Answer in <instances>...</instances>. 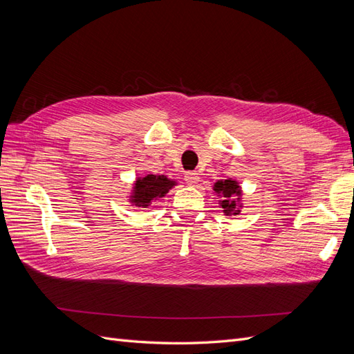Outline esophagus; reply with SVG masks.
<instances>
[{"mask_svg": "<svg viewBox=\"0 0 354 354\" xmlns=\"http://www.w3.org/2000/svg\"><path fill=\"white\" fill-rule=\"evenodd\" d=\"M185 180L189 186H196L199 181V174L196 173V171H187V173L185 174Z\"/></svg>", "mask_w": 354, "mask_h": 354, "instance_id": "34e87169", "label": "esophagus"}]
</instances>
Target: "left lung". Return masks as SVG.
Here are the masks:
<instances>
[{
    "instance_id": "8db88e82",
    "label": "left lung",
    "mask_w": 354,
    "mask_h": 354,
    "mask_svg": "<svg viewBox=\"0 0 354 354\" xmlns=\"http://www.w3.org/2000/svg\"><path fill=\"white\" fill-rule=\"evenodd\" d=\"M214 192H216L217 196L221 198L218 203L226 216H239L242 207V192L236 180H218L217 183L214 185Z\"/></svg>"
}]
</instances>
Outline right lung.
I'll return each mask as SVG.
<instances>
[{"label":"right lung","instance_id":"right-lung-1","mask_svg":"<svg viewBox=\"0 0 354 354\" xmlns=\"http://www.w3.org/2000/svg\"><path fill=\"white\" fill-rule=\"evenodd\" d=\"M177 183L174 180H169L165 176H155L147 174L146 177H140L136 180L130 202L138 208H147L153 201L164 198L171 187H174Z\"/></svg>","mask_w":354,"mask_h":354}]
</instances>
